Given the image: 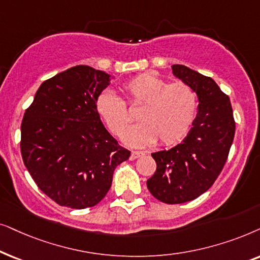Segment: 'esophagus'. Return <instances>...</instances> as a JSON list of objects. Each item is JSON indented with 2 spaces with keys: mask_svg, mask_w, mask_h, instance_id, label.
Returning a JSON list of instances; mask_svg holds the SVG:
<instances>
[{
  "mask_svg": "<svg viewBox=\"0 0 260 260\" xmlns=\"http://www.w3.org/2000/svg\"><path fill=\"white\" fill-rule=\"evenodd\" d=\"M145 153L143 151H132V153H131V158L132 159H137L141 157V155H144Z\"/></svg>",
  "mask_w": 260,
  "mask_h": 260,
  "instance_id": "34e87169",
  "label": "esophagus"
}]
</instances>
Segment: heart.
I'll list each match as a JSON object with an SVG mask.
<instances>
[{
    "label": "heart",
    "instance_id": "b5f03b06",
    "mask_svg": "<svg viewBox=\"0 0 260 260\" xmlns=\"http://www.w3.org/2000/svg\"><path fill=\"white\" fill-rule=\"evenodd\" d=\"M133 106L143 108L138 113L141 122L129 128L133 117L126 103L110 90L103 91L95 101V109L109 131L122 137L131 146L141 147L159 139L162 145H175L191 128L197 112V96L191 86L183 82L168 84L152 75H140L122 86Z\"/></svg>",
    "mask_w": 260,
    "mask_h": 260
}]
</instances>
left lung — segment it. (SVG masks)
<instances>
[{
	"instance_id": "left-lung-1",
	"label": "left lung",
	"mask_w": 260,
	"mask_h": 260,
	"mask_svg": "<svg viewBox=\"0 0 260 260\" xmlns=\"http://www.w3.org/2000/svg\"><path fill=\"white\" fill-rule=\"evenodd\" d=\"M172 72L196 92L199 109L181 144L152 153L157 170L147 188L161 202L178 205L197 199L219 177L233 143L235 122L230 98L213 78L178 64L172 65Z\"/></svg>"
}]
</instances>
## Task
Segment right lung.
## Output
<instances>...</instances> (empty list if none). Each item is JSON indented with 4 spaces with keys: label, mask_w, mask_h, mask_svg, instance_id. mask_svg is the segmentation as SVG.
Listing matches in <instances>:
<instances>
[{
    "label": "right lung",
    "mask_w": 260,
    "mask_h": 260,
    "mask_svg": "<svg viewBox=\"0 0 260 260\" xmlns=\"http://www.w3.org/2000/svg\"><path fill=\"white\" fill-rule=\"evenodd\" d=\"M110 75L77 65L46 79L21 123L23 164L41 191L61 207L84 209L107 195L115 168L129 158L95 109Z\"/></svg>",
    "instance_id": "add662e5"
}]
</instances>
